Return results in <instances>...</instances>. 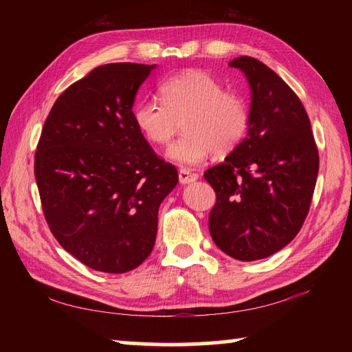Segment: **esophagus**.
Here are the masks:
<instances>
[{"instance_id": "obj_1", "label": "esophagus", "mask_w": 352, "mask_h": 352, "mask_svg": "<svg viewBox=\"0 0 352 352\" xmlns=\"http://www.w3.org/2000/svg\"><path fill=\"white\" fill-rule=\"evenodd\" d=\"M178 180H180L182 184H189L198 180V175L193 174L189 169H180L178 170Z\"/></svg>"}]
</instances>
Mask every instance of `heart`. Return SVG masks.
I'll list each match as a JSON object with an SVG mask.
<instances>
[{
  "instance_id": "b5f03b06",
  "label": "heart",
  "mask_w": 352,
  "mask_h": 352,
  "mask_svg": "<svg viewBox=\"0 0 352 352\" xmlns=\"http://www.w3.org/2000/svg\"><path fill=\"white\" fill-rule=\"evenodd\" d=\"M159 98L162 102L139 101L133 121L142 136L157 146L166 145L184 121L186 133L168 149V159L182 166L203 163L213 151L231 153L248 131L245 101L206 71H186L163 80Z\"/></svg>"
}]
</instances>
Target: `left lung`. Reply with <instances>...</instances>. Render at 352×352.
Returning a JSON list of instances; mask_svg holds the SVG:
<instances>
[{"instance_id":"left-lung-1","label":"left lung","mask_w":352,"mask_h":352,"mask_svg":"<svg viewBox=\"0 0 352 352\" xmlns=\"http://www.w3.org/2000/svg\"><path fill=\"white\" fill-rule=\"evenodd\" d=\"M251 87L248 134L204 178L216 192L208 214L213 242L227 256L254 261L294 241L307 218L319 154L301 100L254 57L228 63Z\"/></svg>"}]
</instances>
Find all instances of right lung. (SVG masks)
<instances>
[{
	"instance_id": "obj_1",
	"label": "right lung",
	"mask_w": 352,
	"mask_h": 352,
	"mask_svg": "<svg viewBox=\"0 0 352 352\" xmlns=\"http://www.w3.org/2000/svg\"><path fill=\"white\" fill-rule=\"evenodd\" d=\"M155 65L109 63L71 85L52 106L34 155V177L52 236L100 272L144 263L162 201L178 183L174 164L133 121L140 85Z\"/></svg>"
}]
</instances>
